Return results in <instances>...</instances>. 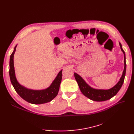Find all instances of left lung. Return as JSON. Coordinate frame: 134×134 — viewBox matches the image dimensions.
<instances>
[{"instance_id": "obj_1", "label": "left lung", "mask_w": 134, "mask_h": 134, "mask_svg": "<svg viewBox=\"0 0 134 134\" xmlns=\"http://www.w3.org/2000/svg\"><path fill=\"white\" fill-rule=\"evenodd\" d=\"M121 50L123 52L124 54V69L122 72V75L121 76L119 82L117 83L114 87L107 90H97L91 87L89 85L85 82L84 79L79 75L74 72V76L79 86L80 91L83 94L90 99L97 101V102H101V101L107 100L111 99L113 96H115L122 87L124 82V79L126 74V57L125 53L122 49V45L121 43H119Z\"/></svg>"}]
</instances>
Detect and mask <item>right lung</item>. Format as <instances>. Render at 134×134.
<instances>
[{"label":"right lung","instance_id":"right-lung-1","mask_svg":"<svg viewBox=\"0 0 134 134\" xmlns=\"http://www.w3.org/2000/svg\"><path fill=\"white\" fill-rule=\"evenodd\" d=\"M16 45L13 52L10 56L9 76L10 82L15 91L19 96L27 102L32 104H43L49 102L58 95L60 85L62 79V71H60L50 86L43 90H32L21 86L16 79L14 67V54L16 50Z\"/></svg>","mask_w":134,"mask_h":134}]
</instances>
